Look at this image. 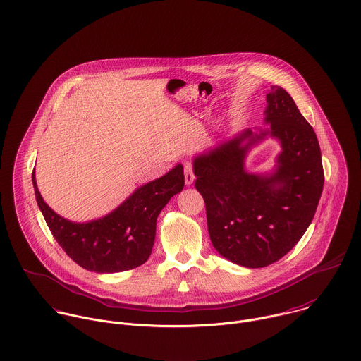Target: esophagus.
<instances>
[{
  "instance_id": "34e87169",
  "label": "esophagus",
  "mask_w": 361,
  "mask_h": 361,
  "mask_svg": "<svg viewBox=\"0 0 361 361\" xmlns=\"http://www.w3.org/2000/svg\"><path fill=\"white\" fill-rule=\"evenodd\" d=\"M183 172H185V183H186V186L193 185V182H195V173H193L192 165H190V164H186Z\"/></svg>"
}]
</instances>
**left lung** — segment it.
<instances>
[{
	"instance_id": "1",
	"label": "left lung",
	"mask_w": 361,
	"mask_h": 361,
	"mask_svg": "<svg viewBox=\"0 0 361 361\" xmlns=\"http://www.w3.org/2000/svg\"><path fill=\"white\" fill-rule=\"evenodd\" d=\"M264 124L193 157L212 244L247 268L267 267L296 245L313 220L324 182L316 134L282 87L271 86ZM268 137L281 147L276 165L267 173L247 171V154Z\"/></svg>"
}]
</instances>
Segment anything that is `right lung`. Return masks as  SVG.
Wrapping results in <instances>:
<instances>
[{
  "label": "right lung",
  "instance_id": "obj_1",
  "mask_svg": "<svg viewBox=\"0 0 361 361\" xmlns=\"http://www.w3.org/2000/svg\"><path fill=\"white\" fill-rule=\"evenodd\" d=\"M38 206L55 240L82 268L97 274L123 272L142 265L151 255L157 219L185 186L183 166L178 164L164 176L137 188L120 206L103 217L72 221L44 200L32 173Z\"/></svg>",
  "mask_w": 361,
  "mask_h": 361
}]
</instances>
